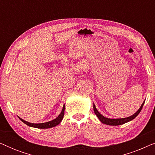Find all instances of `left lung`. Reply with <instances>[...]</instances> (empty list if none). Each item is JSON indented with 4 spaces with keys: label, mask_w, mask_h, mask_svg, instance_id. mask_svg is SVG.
Instances as JSON below:
<instances>
[{
    "label": "left lung",
    "mask_w": 155,
    "mask_h": 155,
    "mask_svg": "<svg viewBox=\"0 0 155 155\" xmlns=\"http://www.w3.org/2000/svg\"><path fill=\"white\" fill-rule=\"evenodd\" d=\"M145 100L143 101V103L142 104L141 107H140V109L137 110V111L135 112L134 114H133L132 116H128V117H127V118H106L103 115H101V114L99 113L98 111H97V109L96 107H95L94 104H93V109H94V111L95 114H96V116L98 117V118L100 120V121L102 123V124L109 125V126H119V125L124 124L127 122H129V121H130V120L134 119V118L140 114V112L141 111L142 109H143L144 104H145Z\"/></svg>",
    "instance_id": "left-lung-1"
}]
</instances>
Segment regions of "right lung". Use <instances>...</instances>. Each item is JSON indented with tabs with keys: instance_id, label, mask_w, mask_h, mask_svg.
<instances>
[{
	"instance_id": "1",
	"label": "right lung",
	"mask_w": 155,
	"mask_h": 155,
	"mask_svg": "<svg viewBox=\"0 0 155 155\" xmlns=\"http://www.w3.org/2000/svg\"><path fill=\"white\" fill-rule=\"evenodd\" d=\"M64 111H65V104L63 105V109L61 111V114H59L57 118H55V119L51 120V121L48 122H46V123H41V124H32V123H29L27 122L26 120L22 119V118H20L18 116V118L22 120V121L27 125L28 126L30 127H33V128H53V127L56 126L57 125H58L61 122V120H63V116H64Z\"/></svg>"
}]
</instances>
